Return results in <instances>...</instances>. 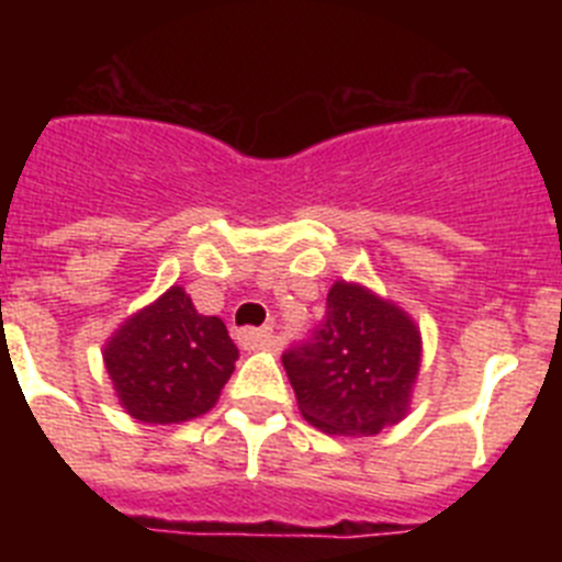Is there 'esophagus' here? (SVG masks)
Here are the masks:
<instances>
[{
	"mask_svg": "<svg viewBox=\"0 0 562 562\" xmlns=\"http://www.w3.org/2000/svg\"><path fill=\"white\" fill-rule=\"evenodd\" d=\"M236 342L241 349H265L272 342V331L270 329H238L236 331Z\"/></svg>",
	"mask_w": 562,
	"mask_h": 562,
	"instance_id": "1",
	"label": "esophagus"
}]
</instances>
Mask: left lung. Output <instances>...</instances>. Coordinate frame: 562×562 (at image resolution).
Here are the masks:
<instances>
[{
	"instance_id": "1",
	"label": "left lung",
	"mask_w": 562,
	"mask_h": 562,
	"mask_svg": "<svg viewBox=\"0 0 562 562\" xmlns=\"http://www.w3.org/2000/svg\"><path fill=\"white\" fill-rule=\"evenodd\" d=\"M281 360L306 422L329 436H374L408 414L422 340L400 306L337 281L324 321Z\"/></svg>"
}]
</instances>
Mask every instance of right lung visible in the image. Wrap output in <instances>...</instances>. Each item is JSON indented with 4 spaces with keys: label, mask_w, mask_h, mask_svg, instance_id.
<instances>
[{
    "label": "right lung",
    "mask_w": 562,
    "mask_h": 562,
    "mask_svg": "<svg viewBox=\"0 0 562 562\" xmlns=\"http://www.w3.org/2000/svg\"><path fill=\"white\" fill-rule=\"evenodd\" d=\"M236 357L225 324L193 310L182 286L128 317L103 351L121 405L148 425H173L211 411Z\"/></svg>",
    "instance_id": "obj_1"
}]
</instances>
